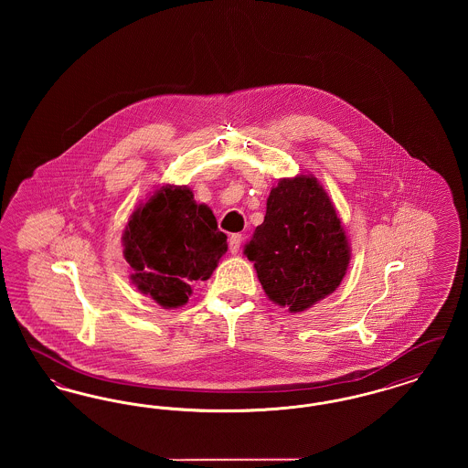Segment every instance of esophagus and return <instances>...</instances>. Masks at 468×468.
Instances as JSON below:
<instances>
[{
	"mask_svg": "<svg viewBox=\"0 0 468 468\" xmlns=\"http://www.w3.org/2000/svg\"><path fill=\"white\" fill-rule=\"evenodd\" d=\"M240 245H242V235L235 233V235H231V237L228 239V247H229V252H231V254H237V252L240 250Z\"/></svg>",
	"mask_w": 468,
	"mask_h": 468,
	"instance_id": "34e87169",
	"label": "esophagus"
}]
</instances>
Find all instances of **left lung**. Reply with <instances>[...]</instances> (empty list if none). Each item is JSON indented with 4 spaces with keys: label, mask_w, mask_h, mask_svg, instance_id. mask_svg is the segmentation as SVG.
<instances>
[{
    "label": "left lung",
    "mask_w": 468,
    "mask_h": 468,
    "mask_svg": "<svg viewBox=\"0 0 468 468\" xmlns=\"http://www.w3.org/2000/svg\"><path fill=\"white\" fill-rule=\"evenodd\" d=\"M244 254L268 298L296 314L340 286L351 247L326 189L312 176H296L271 187L265 221Z\"/></svg>",
    "instance_id": "8db88e82"
}]
</instances>
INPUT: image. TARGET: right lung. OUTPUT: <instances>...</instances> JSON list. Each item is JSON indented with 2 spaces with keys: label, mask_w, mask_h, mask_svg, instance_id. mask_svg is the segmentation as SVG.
<instances>
[{
  "label": "right lung",
  "mask_w": 468,
  "mask_h": 468,
  "mask_svg": "<svg viewBox=\"0 0 468 468\" xmlns=\"http://www.w3.org/2000/svg\"><path fill=\"white\" fill-rule=\"evenodd\" d=\"M124 260L136 290L165 309L187 303L191 286L207 281L228 250L212 210L186 186L166 184L130 216Z\"/></svg>",
  "instance_id": "add662e5"
}]
</instances>
